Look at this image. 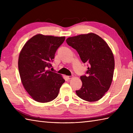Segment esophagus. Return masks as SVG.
I'll return each mask as SVG.
<instances>
[{
  "mask_svg": "<svg viewBox=\"0 0 133 133\" xmlns=\"http://www.w3.org/2000/svg\"><path fill=\"white\" fill-rule=\"evenodd\" d=\"M66 78L68 79H70L73 78V76H66Z\"/></svg>",
  "mask_w": 133,
  "mask_h": 133,
  "instance_id": "34e87169",
  "label": "esophagus"
}]
</instances>
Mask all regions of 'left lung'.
I'll list each match as a JSON object with an SVG mask.
<instances>
[{"label": "left lung", "instance_id": "8db88e82", "mask_svg": "<svg viewBox=\"0 0 133 133\" xmlns=\"http://www.w3.org/2000/svg\"><path fill=\"white\" fill-rule=\"evenodd\" d=\"M67 43L75 49L84 63L89 64L87 75L81 77L82 86L76 91L77 95L88 102L102 98L112 82L114 58L106 42L94 33L69 37Z\"/></svg>", "mask_w": 133, "mask_h": 133}]
</instances>
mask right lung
I'll list each match as a JSON object with an SVG mask.
<instances>
[{"label": "right lung", "instance_id": "add662e5", "mask_svg": "<svg viewBox=\"0 0 133 133\" xmlns=\"http://www.w3.org/2000/svg\"><path fill=\"white\" fill-rule=\"evenodd\" d=\"M64 36L37 34L28 41L19 54L18 69L25 90L35 101L46 103L57 97L65 80L47 70Z\"/></svg>", "mask_w": 133, "mask_h": 133}]
</instances>
